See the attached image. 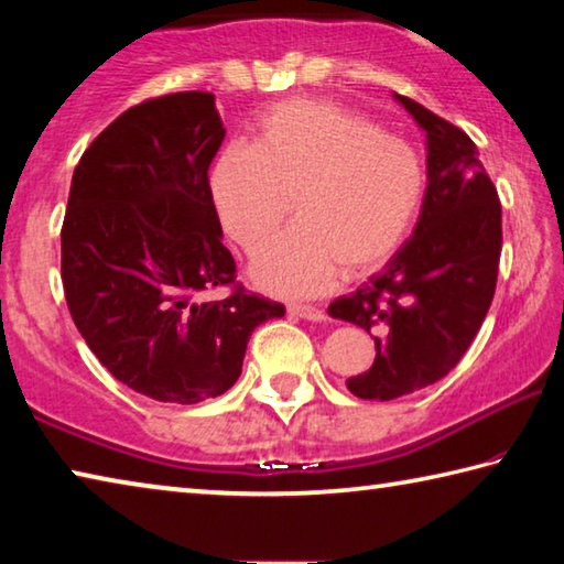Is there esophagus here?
<instances>
[{
	"label": "esophagus",
	"instance_id": "obj_1",
	"mask_svg": "<svg viewBox=\"0 0 564 564\" xmlns=\"http://www.w3.org/2000/svg\"><path fill=\"white\" fill-rule=\"evenodd\" d=\"M289 311L293 313V316L299 318H305V321H323L326 318V313H323L321 308H316V305H305V303H291Z\"/></svg>",
	"mask_w": 564,
	"mask_h": 564
}]
</instances>
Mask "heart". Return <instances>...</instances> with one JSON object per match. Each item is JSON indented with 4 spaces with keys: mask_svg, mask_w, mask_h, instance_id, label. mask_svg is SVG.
I'll use <instances>...</instances> for the list:
<instances>
[{
    "mask_svg": "<svg viewBox=\"0 0 564 564\" xmlns=\"http://www.w3.org/2000/svg\"><path fill=\"white\" fill-rule=\"evenodd\" d=\"M212 188L246 253L269 241L293 198L299 224L263 248L251 275L275 295H313L338 269L358 279L393 259L423 206L425 161L358 111L291 99L263 113L256 144L221 151Z\"/></svg>",
    "mask_w": 564,
    "mask_h": 564,
    "instance_id": "1",
    "label": "heart"
}]
</instances>
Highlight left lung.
<instances>
[{
	"label": "left lung",
	"mask_w": 564,
	"mask_h": 564,
	"mask_svg": "<svg viewBox=\"0 0 564 564\" xmlns=\"http://www.w3.org/2000/svg\"><path fill=\"white\" fill-rule=\"evenodd\" d=\"M395 99L427 139L417 224L383 271L328 305L333 318L373 333V366L346 380L362 400H393L451 373L488 316L502 248L500 198L473 139L423 104Z\"/></svg>",
	"instance_id": "left-lung-1"
}]
</instances>
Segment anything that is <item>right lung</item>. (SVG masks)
Returning <instances> with one entry per match:
<instances>
[{
	"instance_id": "obj_1",
	"label": "right lung",
	"mask_w": 564,
	"mask_h": 564,
	"mask_svg": "<svg viewBox=\"0 0 564 564\" xmlns=\"http://www.w3.org/2000/svg\"><path fill=\"white\" fill-rule=\"evenodd\" d=\"M226 137L208 91L137 104L74 169L62 281L74 326L109 373L159 403L194 405L241 376L248 338L285 308L231 285L208 166Z\"/></svg>"
}]
</instances>
